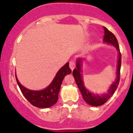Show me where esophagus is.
<instances>
[{
  "mask_svg": "<svg viewBox=\"0 0 133 133\" xmlns=\"http://www.w3.org/2000/svg\"><path fill=\"white\" fill-rule=\"evenodd\" d=\"M69 66H70V69H71V70H73V69L75 68V66H76L75 62H74V61H70V63H69Z\"/></svg>",
  "mask_w": 133,
  "mask_h": 133,
  "instance_id": "esophagus-1",
  "label": "esophagus"
}]
</instances>
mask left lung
Segmentation results:
<instances>
[{
    "label": "left lung",
    "instance_id": "1",
    "mask_svg": "<svg viewBox=\"0 0 133 133\" xmlns=\"http://www.w3.org/2000/svg\"><path fill=\"white\" fill-rule=\"evenodd\" d=\"M104 35L103 38V42L108 44H112L115 46L118 52V63H117V77L112 84L110 86L107 93L103 94V95H97L90 92V91L86 89L84 87V82L83 80V75H82V58H79L77 61V68L75 69L72 71V75L75 78V82L77 83L78 88L81 91L83 99L84 101L91 106L98 107L101 106L106 103L109 98L112 97L116 89L118 87L120 81V71H121V54L120 52L119 46L118 44L117 38L115 35L109 31L106 27L104 26Z\"/></svg>",
    "mask_w": 133,
    "mask_h": 133
}]
</instances>
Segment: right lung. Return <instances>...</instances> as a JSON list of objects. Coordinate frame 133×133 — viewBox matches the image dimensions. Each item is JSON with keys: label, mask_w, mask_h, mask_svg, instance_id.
I'll return each mask as SVG.
<instances>
[{"label": "right lung", "mask_w": 133, "mask_h": 133, "mask_svg": "<svg viewBox=\"0 0 133 133\" xmlns=\"http://www.w3.org/2000/svg\"><path fill=\"white\" fill-rule=\"evenodd\" d=\"M69 64V63H66L57 72L52 83L46 89L41 90H32L24 87L19 83L16 75L17 84L27 101L33 106L38 108H49L54 105L58 101V92L64 77L71 73Z\"/></svg>", "instance_id": "right-lung-1"}]
</instances>
